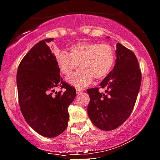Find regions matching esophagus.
I'll use <instances>...</instances> for the list:
<instances>
[{"instance_id": "1", "label": "esophagus", "mask_w": 160, "mask_h": 160, "mask_svg": "<svg viewBox=\"0 0 160 160\" xmlns=\"http://www.w3.org/2000/svg\"><path fill=\"white\" fill-rule=\"evenodd\" d=\"M83 92V89H76V93L77 94H80Z\"/></svg>"}]
</instances>
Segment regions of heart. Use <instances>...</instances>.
Wrapping results in <instances>:
<instances>
[{
    "label": "heart",
    "mask_w": 160,
    "mask_h": 160,
    "mask_svg": "<svg viewBox=\"0 0 160 160\" xmlns=\"http://www.w3.org/2000/svg\"><path fill=\"white\" fill-rule=\"evenodd\" d=\"M56 60L61 73L67 77L80 66L82 70L73 74L68 82L81 89L89 86L93 78L101 80L112 71L115 54L108 44L81 42L71 46L69 52L61 51L56 53Z\"/></svg>",
    "instance_id": "obj_1"
}]
</instances>
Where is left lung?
<instances>
[{
  "instance_id": "8db88e82",
  "label": "left lung",
  "mask_w": 160,
  "mask_h": 160,
  "mask_svg": "<svg viewBox=\"0 0 160 160\" xmlns=\"http://www.w3.org/2000/svg\"><path fill=\"white\" fill-rule=\"evenodd\" d=\"M116 60L113 70L101 82L100 88L88 89L87 112L94 126L102 130L118 128L130 117L136 103L141 83L138 60L131 50L116 45Z\"/></svg>"
}]
</instances>
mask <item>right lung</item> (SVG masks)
I'll return each mask as SVG.
<instances>
[{
  "instance_id": "add662e5",
  "label": "right lung",
  "mask_w": 160,
  "mask_h": 160,
  "mask_svg": "<svg viewBox=\"0 0 160 160\" xmlns=\"http://www.w3.org/2000/svg\"><path fill=\"white\" fill-rule=\"evenodd\" d=\"M38 42L25 55L16 75L18 97L22 116L32 129L46 138L61 134L68 127V107L74 100V87L60 74L56 56L48 43ZM56 88L64 91H55Z\"/></svg>"
}]
</instances>
